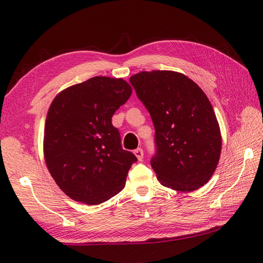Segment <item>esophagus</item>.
Listing matches in <instances>:
<instances>
[{
  "mask_svg": "<svg viewBox=\"0 0 263 263\" xmlns=\"http://www.w3.org/2000/svg\"><path fill=\"white\" fill-rule=\"evenodd\" d=\"M135 155H136V157L138 158V160L141 161L143 159V150L141 148L136 149L135 150Z\"/></svg>",
  "mask_w": 263,
  "mask_h": 263,
  "instance_id": "obj_1",
  "label": "esophagus"
}]
</instances>
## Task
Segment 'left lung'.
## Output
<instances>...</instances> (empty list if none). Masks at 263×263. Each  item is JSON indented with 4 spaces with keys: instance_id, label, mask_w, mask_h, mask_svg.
Returning <instances> with one entry per match:
<instances>
[{
    "instance_id": "1",
    "label": "left lung",
    "mask_w": 263,
    "mask_h": 263,
    "mask_svg": "<svg viewBox=\"0 0 263 263\" xmlns=\"http://www.w3.org/2000/svg\"><path fill=\"white\" fill-rule=\"evenodd\" d=\"M152 116L157 153L152 167L161 185L181 192L209 182L221 153L214 108L202 89L175 71H141L130 78Z\"/></svg>"
}]
</instances>
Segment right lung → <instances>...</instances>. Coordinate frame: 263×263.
Here are the masks:
<instances>
[{"label": "right lung", "instance_id": "1", "mask_svg": "<svg viewBox=\"0 0 263 263\" xmlns=\"http://www.w3.org/2000/svg\"><path fill=\"white\" fill-rule=\"evenodd\" d=\"M131 93L122 78L93 77L53 99L44 130V158L55 183L72 200L99 204L125 186L137 157L123 150L111 116Z\"/></svg>", "mask_w": 263, "mask_h": 263}]
</instances>
